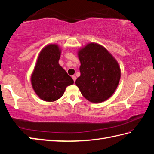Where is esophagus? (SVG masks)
Here are the masks:
<instances>
[{
  "label": "esophagus",
  "instance_id": "obj_1",
  "mask_svg": "<svg viewBox=\"0 0 154 154\" xmlns=\"http://www.w3.org/2000/svg\"><path fill=\"white\" fill-rule=\"evenodd\" d=\"M72 78H73L74 82H75V81H76V79H77L76 76H75V75H73V76H72Z\"/></svg>",
  "mask_w": 154,
  "mask_h": 154
}]
</instances>
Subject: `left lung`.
<instances>
[{
  "label": "left lung",
  "instance_id": "left-lung-1",
  "mask_svg": "<svg viewBox=\"0 0 154 154\" xmlns=\"http://www.w3.org/2000/svg\"><path fill=\"white\" fill-rule=\"evenodd\" d=\"M81 75L75 81L82 95L91 103H100L109 99L119 85L120 65L103 45L87 44L77 51Z\"/></svg>",
  "mask_w": 154,
  "mask_h": 154
}]
</instances>
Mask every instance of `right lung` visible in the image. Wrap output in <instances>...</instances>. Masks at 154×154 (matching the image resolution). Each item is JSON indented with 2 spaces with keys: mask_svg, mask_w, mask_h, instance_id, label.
<instances>
[{
  "mask_svg": "<svg viewBox=\"0 0 154 154\" xmlns=\"http://www.w3.org/2000/svg\"><path fill=\"white\" fill-rule=\"evenodd\" d=\"M61 48L50 44L42 48L31 75V84L35 94L46 102L61 98L67 86L74 83L73 79L59 64Z\"/></svg>",
  "mask_w": 154,
  "mask_h": 154,
  "instance_id": "obj_1",
  "label": "right lung"
}]
</instances>
